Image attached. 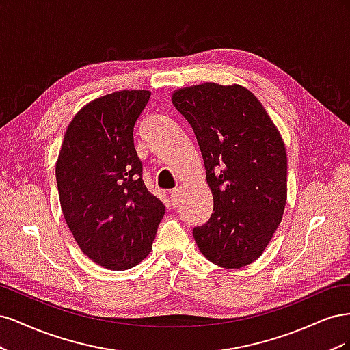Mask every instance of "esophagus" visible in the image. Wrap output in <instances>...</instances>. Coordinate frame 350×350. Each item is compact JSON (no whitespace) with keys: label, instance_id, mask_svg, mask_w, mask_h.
<instances>
[{"label":"esophagus","instance_id":"obj_1","mask_svg":"<svg viewBox=\"0 0 350 350\" xmlns=\"http://www.w3.org/2000/svg\"><path fill=\"white\" fill-rule=\"evenodd\" d=\"M169 196H171V203H172V206H178L179 198H181V191H179L178 188H175V189H172L171 193H169Z\"/></svg>","mask_w":350,"mask_h":350}]
</instances>
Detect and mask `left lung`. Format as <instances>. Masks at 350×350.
<instances>
[{"label": "left lung", "mask_w": 350, "mask_h": 350, "mask_svg": "<svg viewBox=\"0 0 350 350\" xmlns=\"http://www.w3.org/2000/svg\"><path fill=\"white\" fill-rule=\"evenodd\" d=\"M191 125L213 194V213L193 229L203 256L239 269L256 261L276 232L288 196V157L266 109L242 86L204 83L174 93Z\"/></svg>", "instance_id": "left-lung-1"}]
</instances>
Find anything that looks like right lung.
Wrapping results in <instances>:
<instances>
[{"mask_svg":"<svg viewBox=\"0 0 350 350\" xmlns=\"http://www.w3.org/2000/svg\"><path fill=\"white\" fill-rule=\"evenodd\" d=\"M150 92L122 90L77 112L55 167L62 215L80 250L99 266L126 270L149 256L165 215L146 188L134 129Z\"/></svg>","mask_w":350,"mask_h":350,"instance_id":"1","label":"right lung"}]
</instances>
